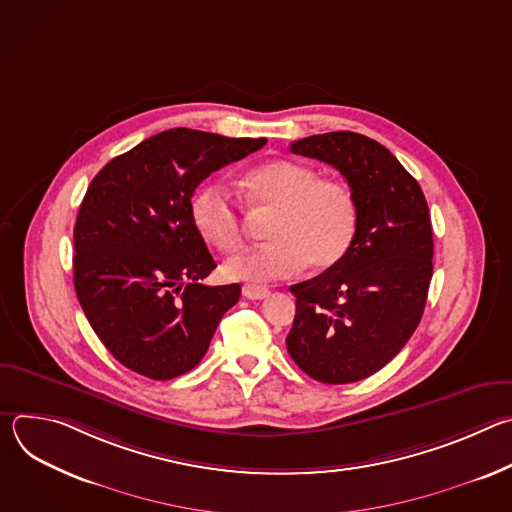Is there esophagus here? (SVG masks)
<instances>
[{
    "instance_id": "34e87169",
    "label": "esophagus",
    "mask_w": 512,
    "mask_h": 512,
    "mask_svg": "<svg viewBox=\"0 0 512 512\" xmlns=\"http://www.w3.org/2000/svg\"><path fill=\"white\" fill-rule=\"evenodd\" d=\"M243 296L249 300H263L269 296V289L265 285H255V283H245L243 285Z\"/></svg>"
}]
</instances>
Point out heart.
Masks as SVG:
<instances>
[{
    "label": "heart",
    "instance_id": "obj_1",
    "mask_svg": "<svg viewBox=\"0 0 512 512\" xmlns=\"http://www.w3.org/2000/svg\"><path fill=\"white\" fill-rule=\"evenodd\" d=\"M241 184L253 206L273 208L265 231L269 241L227 259V277L265 283L294 275L304 265L328 269L348 253L358 208L344 182L320 178L314 168L298 162L273 160L249 170ZM190 218L214 249L231 253L241 245L237 204L218 184H206L192 194Z\"/></svg>",
    "mask_w": 512,
    "mask_h": 512
}]
</instances>
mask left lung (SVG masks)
Instances as JSON below:
<instances>
[{"mask_svg":"<svg viewBox=\"0 0 512 512\" xmlns=\"http://www.w3.org/2000/svg\"><path fill=\"white\" fill-rule=\"evenodd\" d=\"M289 152L336 168L358 225L348 253L291 285L296 318L287 352L312 379L346 385L371 377L415 332L433 273V233L417 180L379 141L332 131L291 141Z\"/></svg>","mask_w":512,"mask_h":512,"instance_id":"obj_1","label":"left lung"}]
</instances>
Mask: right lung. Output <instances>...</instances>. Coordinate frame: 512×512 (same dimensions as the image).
Listing matches in <instances>:
<instances>
[{
    "label": "right lung",
    "mask_w": 512,
    "mask_h": 512,
    "mask_svg": "<svg viewBox=\"0 0 512 512\" xmlns=\"http://www.w3.org/2000/svg\"><path fill=\"white\" fill-rule=\"evenodd\" d=\"M265 143L176 127L93 178L75 225V289L95 334L129 371L154 381L192 371L239 302V283H202L216 263L192 225L190 198Z\"/></svg>",
    "instance_id": "right-lung-1"
}]
</instances>
